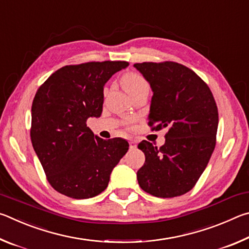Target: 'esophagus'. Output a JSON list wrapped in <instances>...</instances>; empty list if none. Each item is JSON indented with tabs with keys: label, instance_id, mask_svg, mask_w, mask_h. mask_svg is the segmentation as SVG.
<instances>
[{
	"label": "esophagus",
	"instance_id": "34e87169",
	"mask_svg": "<svg viewBox=\"0 0 249 249\" xmlns=\"http://www.w3.org/2000/svg\"><path fill=\"white\" fill-rule=\"evenodd\" d=\"M136 142H135V141H132V140H130L129 141V148L130 149H135V148H136Z\"/></svg>",
	"mask_w": 249,
	"mask_h": 249
}]
</instances>
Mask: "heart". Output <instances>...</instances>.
I'll return each instance as SVG.
<instances>
[{"label":"heart","mask_w":249,"mask_h":249,"mask_svg":"<svg viewBox=\"0 0 249 249\" xmlns=\"http://www.w3.org/2000/svg\"><path fill=\"white\" fill-rule=\"evenodd\" d=\"M122 86L130 96L144 90L149 91V84L146 81V79L141 74L134 72L125 74L122 78Z\"/></svg>","instance_id":"heart-1"}]
</instances>
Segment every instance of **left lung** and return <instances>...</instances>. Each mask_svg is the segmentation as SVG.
<instances>
[{
    "mask_svg": "<svg viewBox=\"0 0 249 249\" xmlns=\"http://www.w3.org/2000/svg\"><path fill=\"white\" fill-rule=\"evenodd\" d=\"M150 84L148 124L166 128L160 148L142 141L138 149L145 163L137 180L145 192L158 197L182 196L195 187L215 147L218 113L206 83L195 71L172 61L135 64Z\"/></svg>",
    "mask_w": 249,
    "mask_h": 249,
    "instance_id": "1",
    "label": "left lung"
}]
</instances>
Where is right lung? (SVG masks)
<instances>
[{"label": "right lung", "instance_id": "right-lung-1", "mask_svg": "<svg viewBox=\"0 0 249 249\" xmlns=\"http://www.w3.org/2000/svg\"><path fill=\"white\" fill-rule=\"evenodd\" d=\"M128 65L65 66L37 90L32 105V144L49 183L61 195L72 199L100 195L113 168L127 153V141L103 140L88 127L87 120L101 116L105 83Z\"/></svg>", "mask_w": 249, "mask_h": 249}]
</instances>
